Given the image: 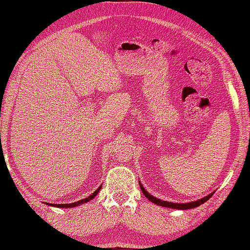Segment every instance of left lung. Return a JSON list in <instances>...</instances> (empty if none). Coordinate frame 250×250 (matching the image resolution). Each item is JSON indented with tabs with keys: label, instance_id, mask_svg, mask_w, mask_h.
<instances>
[{
	"label": "left lung",
	"instance_id": "1",
	"mask_svg": "<svg viewBox=\"0 0 250 250\" xmlns=\"http://www.w3.org/2000/svg\"><path fill=\"white\" fill-rule=\"evenodd\" d=\"M140 185V188L143 193L145 194V196L147 197V199L150 201V202L157 204V206H161V207H165V208H178V210H186V208H196L201 206V204H203L204 202H207V201L210 199V197L213 195V193H211L210 195H208L206 197H203V199H201L199 201H194V202H189V203H172V202H167V201H162L159 199H156L152 195L149 194V193L146 191V189L144 188V186L141 183H139Z\"/></svg>",
	"mask_w": 250,
	"mask_h": 250
}]
</instances>
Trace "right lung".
<instances>
[{
    "instance_id": "obj_1",
    "label": "right lung",
    "mask_w": 250,
    "mask_h": 250,
    "mask_svg": "<svg viewBox=\"0 0 250 250\" xmlns=\"http://www.w3.org/2000/svg\"><path fill=\"white\" fill-rule=\"evenodd\" d=\"M101 188L102 186H100V188L96 189L95 192H93L91 195H89L88 197H86V199H83V200H81V201H77V202H74V203H69V204H55L54 207H57V208H73V207H76V206H80V204H82V203H85V202H88V201H91L92 199H94V197L96 196V194H98L99 193V191L100 189H101ZM50 204V203H49ZM51 206V204H50Z\"/></svg>"
}]
</instances>
